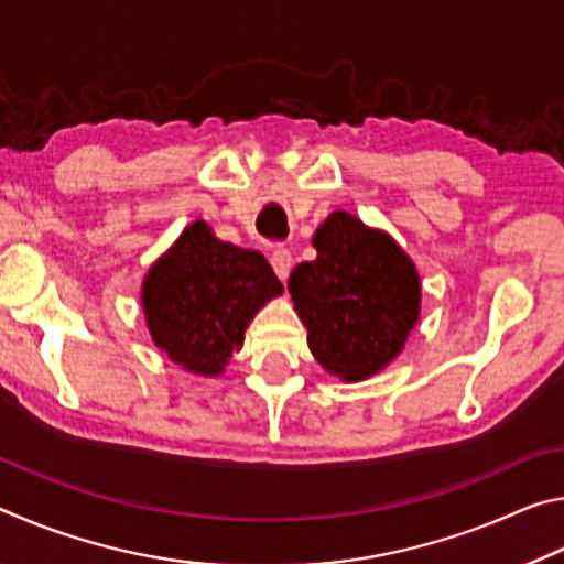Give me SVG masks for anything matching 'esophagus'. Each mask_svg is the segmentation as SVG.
<instances>
[{
	"label": "esophagus",
	"mask_w": 564,
	"mask_h": 564,
	"mask_svg": "<svg viewBox=\"0 0 564 564\" xmlns=\"http://www.w3.org/2000/svg\"><path fill=\"white\" fill-rule=\"evenodd\" d=\"M271 265H273V271H275V275H279L281 281L289 279V273L293 269V256H291L289 248H285V246H273Z\"/></svg>",
	"instance_id": "esophagus-1"
}]
</instances>
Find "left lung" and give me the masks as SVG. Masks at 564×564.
Returning <instances> with one entry per match:
<instances>
[{
	"label": "left lung",
	"mask_w": 564,
	"mask_h": 564,
	"mask_svg": "<svg viewBox=\"0 0 564 564\" xmlns=\"http://www.w3.org/2000/svg\"><path fill=\"white\" fill-rule=\"evenodd\" d=\"M316 261L289 279L308 348L343 380H362L403 350L417 323L420 281L413 261L386 234L336 212L316 238Z\"/></svg>",
	"instance_id": "left-lung-1"
}]
</instances>
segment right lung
Returning a JSON list of instances; mask_svg holds the SVG:
<instances>
[{
  "mask_svg": "<svg viewBox=\"0 0 564 564\" xmlns=\"http://www.w3.org/2000/svg\"><path fill=\"white\" fill-rule=\"evenodd\" d=\"M281 291L259 251L218 241L212 228L196 221L147 275V323L171 360L216 376L243 346L248 321Z\"/></svg>",
  "mask_w": 564,
  "mask_h": 564,
  "instance_id": "1",
  "label": "right lung"
}]
</instances>
